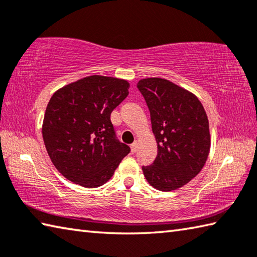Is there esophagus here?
I'll return each mask as SVG.
<instances>
[{"instance_id":"obj_1","label":"esophagus","mask_w":257,"mask_h":257,"mask_svg":"<svg viewBox=\"0 0 257 257\" xmlns=\"http://www.w3.org/2000/svg\"><path fill=\"white\" fill-rule=\"evenodd\" d=\"M138 145H139V142H138V141L134 142V143L132 144V146H130V148H132V152H133V153H136V152H137Z\"/></svg>"}]
</instances>
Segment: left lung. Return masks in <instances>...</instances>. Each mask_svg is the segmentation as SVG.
<instances>
[{
  "mask_svg": "<svg viewBox=\"0 0 257 257\" xmlns=\"http://www.w3.org/2000/svg\"><path fill=\"white\" fill-rule=\"evenodd\" d=\"M138 90L151 112L157 156L143 166L153 188L164 192L182 188L197 176L210 152L209 121L193 93L161 77L141 80Z\"/></svg>",
  "mask_w": 257,
  "mask_h": 257,
  "instance_id": "obj_1",
  "label": "left lung"
}]
</instances>
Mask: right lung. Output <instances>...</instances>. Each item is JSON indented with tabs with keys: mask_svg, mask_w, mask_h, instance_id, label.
Segmentation results:
<instances>
[{
	"mask_svg": "<svg viewBox=\"0 0 257 257\" xmlns=\"http://www.w3.org/2000/svg\"><path fill=\"white\" fill-rule=\"evenodd\" d=\"M129 83L92 75L56 91L44 116L43 138L54 166L84 188L112 177L130 148L115 138L111 112L129 94Z\"/></svg>",
	"mask_w": 257,
	"mask_h": 257,
	"instance_id": "1",
	"label": "right lung"
}]
</instances>
